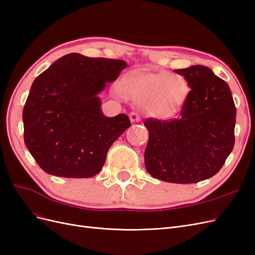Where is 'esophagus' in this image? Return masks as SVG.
<instances>
[{
	"mask_svg": "<svg viewBox=\"0 0 255 255\" xmlns=\"http://www.w3.org/2000/svg\"><path fill=\"white\" fill-rule=\"evenodd\" d=\"M129 119L132 122H139L140 121V116L135 112H132L129 114Z\"/></svg>",
	"mask_w": 255,
	"mask_h": 255,
	"instance_id": "obj_1",
	"label": "esophagus"
}]
</instances>
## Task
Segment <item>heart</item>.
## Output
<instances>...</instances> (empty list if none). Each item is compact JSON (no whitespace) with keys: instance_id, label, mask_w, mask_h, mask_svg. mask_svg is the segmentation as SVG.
<instances>
[{"instance_id":"obj_1","label":"heart","mask_w":255,"mask_h":255,"mask_svg":"<svg viewBox=\"0 0 255 255\" xmlns=\"http://www.w3.org/2000/svg\"><path fill=\"white\" fill-rule=\"evenodd\" d=\"M126 95L158 118H170L179 112L189 95V85L182 76L167 71L141 72L122 81Z\"/></svg>"}]
</instances>
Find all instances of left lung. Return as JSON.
<instances>
[{"label":"left lung","instance_id":"8db88e82","mask_svg":"<svg viewBox=\"0 0 255 255\" xmlns=\"http://www.w3.org/2000/svg\"><path fill=\"white\" fill-rule=\"evenodd\" d=\"M175 72L191 89L179 118L144 121V165L158 180L198 183L217 173L232 152L236 107L229 85L212 69L196 65Z\"/></svg>","mask_w":255,"mask_h":255}]
</instances>
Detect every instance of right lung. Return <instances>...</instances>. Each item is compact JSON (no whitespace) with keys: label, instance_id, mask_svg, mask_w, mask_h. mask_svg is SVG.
<instances>
[{"label":"right lung","instance_id":"right-lung-1","mask_svg":"<svg viewBox=\"0 0 255 255\" xmlns=\"http://www.w3.org/2000/svg\"><path fill=\"white\" fill-rule=\"evenodd\" d=\"M127 66L70 53L37 76L22 119L26 148L43 171L75 179L101 171L107 151L130 121L126 114L106 117L99 95Z\"/></svg>","mask_w":255,"mask_h":255}]
</instances>
